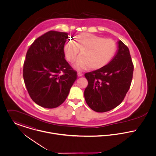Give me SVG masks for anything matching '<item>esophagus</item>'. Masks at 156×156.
<instances>
[{
  "mask_svg": "<svg viewBox=\"0 0 156 156\" xmlns=\"http://www.w3.org/2000/svg\"><path fill=\"white\" fill-rule=\"evenodd\" d=\"M83 76V74L82 73H80V72H78L77 73V76L78 77H81V76Z\"/></svg>",
  "mask_w": 156,
  "mask_h": 156,
  "instance_id": "1",
  "label": "esophagus"
}]
</instances>
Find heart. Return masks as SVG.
<instances>
[{
  "label": "heart",
  "instance_id": "1",
  "mask_svg": "<svg viewBox=\"0 0 156 156\" xmlns=\"http://www.w3.org/2000/svg\"><path fill=\"white\" fill-rule=\"evenodd\" d=\"M74 67L77 69H99L108 65L116 51V44L111 39L89 33H82L68 40L64 52L68 61L73 62L79 53Z\"/></svg>",
  "mask_w": 156,
  "mask_h": 156
}]
</instances>
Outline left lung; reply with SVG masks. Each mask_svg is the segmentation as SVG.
Returning <instances> with one entry per match:
<instances>
[{
  "label": "left lung",
  "instance_id": "1",
  "mask_svg": "<svg viewBox=\"0 0 156 156\" xmlns=\"http://www.w3.org/2000/svg\"><path fill=\"white\" fill-rule=\"evenodd\" d=\"M133 73L129 49L119 40L117 51L108 65L85 74L88 85L84 97L89 108L97 112H105L117 107L130 88Z\"/></svg>",
  "mask_w": 156,
  "mask_h": 156
}]
</instances>
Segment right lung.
I'll return each instance as SVG.
<instances>
[{"label":"right lung","instance_id":"1","mask_svg":"<svg viewBox=\"0 0 156 156\" xmlns=\"http://www.w3.org/2000/svg\"><path fill=\"white\" fill-rule=\"evenodd\" d=\"M68 35L66 32H47L27 51L24 82L32 100L43 108L52 109L62 104L77 78V72L65 59L64 47Z\"/></svg>","mask_w":156,"mask_h":156}]
</instances>
